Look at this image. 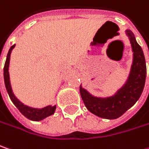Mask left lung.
Listing matches in <instances>:
<instances>
[{
	"label": "left lung",
	"mask_w": 149,
	"mask_h": 149,
	"mask_svg": "<svg viewBox=\"0 0 149 149\" xmlns=\"http://www.w3.org/2000/svg\"><path fill=\"white\" fill-rule=\"evenodd\" d=\"M127 34L133 51V63L125 86L115 95L107 98L95 97L82 87L79 88L81 98L87 109L102 118L116 119L123 115L137 102L144 88L147 74L144 54L133 33L127 30Z\"/></svg>",
	"instance_id": "left-lung-1"
}]
</instances>
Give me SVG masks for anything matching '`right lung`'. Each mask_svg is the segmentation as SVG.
<instances>
[{
  "label": "right lung",
  "instance_id": "add662e5",
  "mask_svg": "<svg viewBox=\"0 0 149 149\" xmlns=\"http://www.w3.org/2000/svg\"><path fill=\"white\" fill-rule=\"evenodd\" d=\"M15 48V44L12 45L11 49H9L7 57H6V60L4 66V81H5V86L6 89L7 91V93L9 95L11 101L13 102V104L17 107L20 112L23 116H25L26 118H28L29 120L32 121H41L42 119L48 117L49 116L53 115L55 111L56 106H48L46 107L42 108V109H38V108H32L25 106L24 104H22L21 101H19L17 97L14 95V94L12 92L11 90V84H10V78H9V72H8V67H9V61H10V57H11V50Z\"/></svg>",
  "mask_w": 149,
  "mask_h": 149
}]
</instances>
